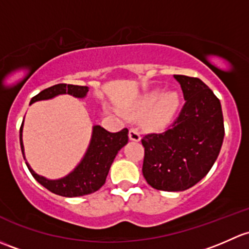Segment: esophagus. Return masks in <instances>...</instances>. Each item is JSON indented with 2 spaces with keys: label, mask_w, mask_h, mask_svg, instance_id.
Instances as JSON below:
<instances>
[{
  "label": "esophagus",
  "mask_w": 249,
  "mask_h": 249,
  "mask_svg": "<svg viewBox=\"0 0 249 249\" xmlns=\"http://www.w3.org/2000/svg\"><path fill=\"white\" fill-rule=\"evenodd\" d=\"M129 139L132 140V142H139L140 140V133L138 132L137 128L129 129Z\"/></svg>",
  "instance_id": "obj_1"
}]
</instances>
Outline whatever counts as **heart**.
<instances>
[{
    "mask_svg": "<svg viewBox=\"0 0 249 249\" xmlns=\"http://www.w3.org/2000/svg\"><path fill=\"white\" fill-rule=\"evenodd\" d=\"M180 107V98L176 92L162 94L160 89L146 92L130 107V114L134 116L147 114L146 124L151 128H163L173 121Z\"/></svg>",
    "mask_w": 249,
    "mask_h": 249,
    "instance_id": "1",
    "label": "heart"
}]
</instances>
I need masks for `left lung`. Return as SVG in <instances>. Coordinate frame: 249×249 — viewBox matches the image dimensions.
I'll use <instances>...</instances> for the list:
<instances>
[{
  "mask_svg": "<svg viewBox=\"0 0 249 249\" xmlns=\"http://www.w3.org/2000/svg\"><path fill=\"white\" fill-rule=\"evenodd\" d=\"M183 92L180 115L163 133L142 137V174L158 191L181 192L206 176L219 155L224 122L219 99L200 79L174 75Z\"/></svg>",
  "mask_w": 249,
  "mask_h": 249,
  "instance_id": "8db88e82",
  "label": "left lung"
}]
</instances>
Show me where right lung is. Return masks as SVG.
Segmentation results:
<instances>
[{"label":"right lung","instance_id":"obj_1","mask_svg":"<svg viewBox=\"0 0 249 249\" xmlns=\"http://www.w3.org/2000/svg\"><path fill=\"white\" fill-rule=\"evenodd\" d=\"M87 92H89L87 86L57 84L39 92L37 96L31 99L30 104L38 101L51 99L58 94H71L75 98H84L86 97ZM22 125H24V121L20 127V146H21L24 160H26L24 153V143H22ZM127 142V128H124L117 133H110L101 125H93L91 142H89L85 156L81 162L75 166V169L65 178H58V180H49L44 176L36 174L27 162L26 165L36 180L57 196H67V198L87 196V194L98 191L106 183L107 173L117 152Z\"/></svg>","mask_w":249,"mask_h":249}]
</instances>
